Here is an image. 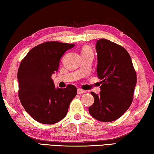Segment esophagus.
<instances>
[{"label":"esophagus","mask_w":154,"mask_h":154,"mask_svg":"<svg viewBox=\"0 0 154 154\" xmlns=\"http://www.w3.org/2000/svg\"><path fill=\"white\" fill-rule=\"evenodd\" d=\"M85 92V91L82 90V89H81V88H78V89H77V94H83Z\"/></svg>","instance_id":"1"}]
</instances>
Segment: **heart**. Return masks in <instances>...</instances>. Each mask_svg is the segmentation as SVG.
<instances>
[{"mask_svg":"<svg viewBox=\"0 0 154 154\" xmlns=\"http://www.w3.org/2000/svg\"><path fill=\"white\" fill-rule=\"evenodd\" d=\"M88 53H92V49H91V48L89 46H87V45L83 46L82 49V54H88Z\"/></svg>","mask_w":154,"mask_h":154,"instance_id":"obj_1","label":"heart"}]
</instances>
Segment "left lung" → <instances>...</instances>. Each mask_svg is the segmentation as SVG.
I'll list each match as a JSON object with an SVG mask.
<instances>
[{"label":"left lung","instance_id":"8db88e82","mask_svg":"<svg viewBox=\"0 0 154 154\" xmlns=\"http://www.w3.org/2000/svg\"><path fill=\"white\" fill-rule=\"evenodd\" d=\"M96 48L97 74L103 81L100 94L91 92L94 103L89 107V113L98 121H115L131 105L137 84L136 71L130 54L122 46L100 38Z\"/></svg>","mask_w":154,"mask_h":154}]
</instances>
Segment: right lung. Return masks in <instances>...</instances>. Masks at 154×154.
<instances>
[{
    "label": "right lung",
    "mask_w": 154,
    "mask_h": 154,
    "mask_svg": "<svg viewBox=\"0 0 154 154\" xmlns=\"http://www.w3.org/2000/svg\"><path fill=\"white\" fill-rule=\"evenodd\" d=\"M75 44L47 41L26 54L17 71L18 96L26 111L36 122L53 124L62 120L77 95L75 85L55 88L51 75L64 52Z\"/></svg>",
    "instance_id": "right-lung-1"
}]
</instances>
